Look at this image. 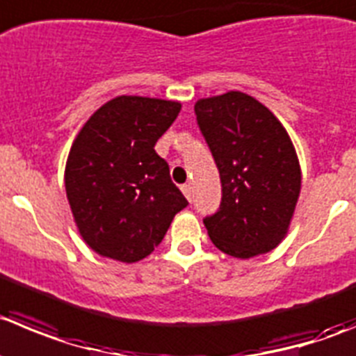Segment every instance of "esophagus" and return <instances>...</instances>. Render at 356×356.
Segmentation results:
<instances>
[{
  "instance_id": "1",
  "label": "esophagus",
  "mask_w": 356,
  "mask_h": 356,
  "mask_svg": "<svg viewBox=\"0 0 356 356\" xmlns=\"http://www.w3.org/2000/svg\"><path fill=\"white\" fill-rule=\"evenodd\" d=\"M181 192H184V195L188 199V201H192V187H191V185H184V187H181Z\"/></svg>"
}]
</instances>
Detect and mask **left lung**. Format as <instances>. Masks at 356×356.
Segmentation results:
<instances>
[{
    "label": "left lung",
    "mask_w": 356,
    "mask_h": 356,
    "mask_svg": "<svg viewBox=\"0 0 356 356\" xmlns=\"http://www.w3.org/2000/svg\"><path fill=\"white\" fill-rule=\"evenodd\" d=\"M197 124L222 181V202L204 218L220 252L252 259L289 234L302 184L299 157L276 115L239 90L197 99Z\"/></svg>",
    "instance_id": "left-lung-1"
}]
</instances>
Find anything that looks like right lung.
Segmentation results:
<instances>
[{
	"mask_svg": "<svg viewBox=\"0 0 356 356\" xmlns=\"http://www.w3.org/2000/svg\"><path fill=\"white\" fill-rule=\"evenodd\" d=\"M180 110V101L118 96L74 138L64 169L67 202L80 236L101 257L143 260L188 204L154 148Z\"/></svg>",
	"mask_w": 356,
	"mask_h": 356,
	"instance_id": "add662e5",
	"label": "right lung"
}]
</instances>
